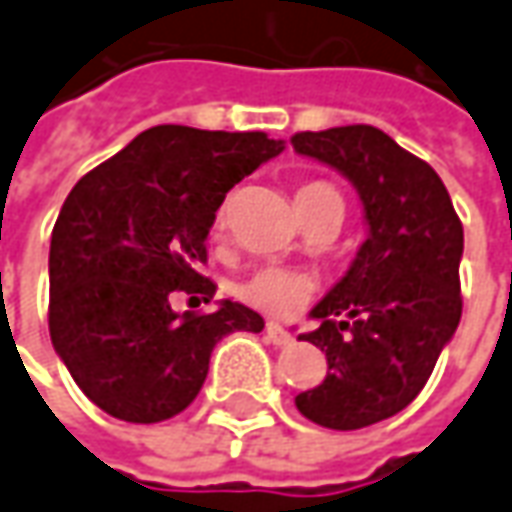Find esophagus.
Returning a JSON list of instances; mask_svg holds the SVG:
<instances>
[{"label": "esophagus", "instance_id": "obj_1", "mask_svg": "<svg viewBox=\"0 0 512 512\" xmlns=\"http://www.w3.org/2000/svg\"><path fill=\"white\" fill-rule=\"evenodd\" d=\"M264 335H267V341H270L273 346L293 344V335H290L284 327H279V324H267V327H264Z\"/></svg>", "mask_w": 512, "mask_h": 512}]
</instances>
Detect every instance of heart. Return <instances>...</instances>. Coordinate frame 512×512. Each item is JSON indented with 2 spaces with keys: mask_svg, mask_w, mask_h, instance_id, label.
<instances>
[{
  "mask_svg": "<svg viewBox=\"0 0 512 512\" xmlns=\"http://www.w3.org/2000/svg\"><path fill=\"white\" fill-rule=\"evenodd\" d=\"M324 197H341L329 183H304L298 185L296 191V208L310 205ZM228 222V208H219L214 219V231H222ZM312 293V279L307 273L298 270H287V267H262L253 276L239 284V298L250 304L253 310L264 312V315H276V318H287L298 312V307L307 301Z\"/></svg>",
  "mask_w": 512,
  "mask_h": 512,
  "instance_id": "obj_1",
  "label": "heart"
}]
</instances>
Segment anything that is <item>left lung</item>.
I'll list each match as a JSON object with an SVG mask.
<instances>
[{
    "label": "left lung",
    "instance_id": "obj_1",
    "mask_svg": "<svg viewBox=\"0 0 512 512\" xmlns=\"http://www.w3.org/2000/svg\"><path fill=\"white\" fill-rule=\"evenodd\" d=\"M293 149L341 171L363 202L369 236L346 276L298 335L327 355V377L296 397L312 423L355 431L394 417L423 392L462 318V222L425 160L375 126L298 132Z\"/></svg>",
    "mask_w": 512,
    "mask_h": 512
}]
</instances>
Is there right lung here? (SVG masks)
Segmentation results:
<instances>
[{"label":"right lung","instance_id":"add662e5","mask_svg":"<svg viewBox=\"0 0 512 512\" xmlns=\"http://www.w3.org/2000/svg\"><path fill=\"white\" fill-rule=\"evenodd\" d=\"M284 152L264 132L152 126L84 174L50 239V338L72 380L106 414L160 423L200 394L214 346L264 321L239 301L208 315L171 307L214 298L205 239L233 185Z\"/></svg>","mask_w":512,"mask_h":512}]
</instances>
